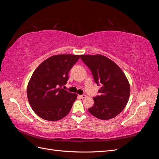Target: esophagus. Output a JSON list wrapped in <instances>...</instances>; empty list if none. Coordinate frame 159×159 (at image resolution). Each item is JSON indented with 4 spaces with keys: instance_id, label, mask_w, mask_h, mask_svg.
<instances>
[{
    "instance_id": "esophagus-1",
    "label": "esophagus",
    "mask_w": 159,
    "mask_h": 159,
    "mask_svg": "<svg viewBox=\"0 0 159 159\" xmlns=\"http://www.w3.org/2000/svg\"><path fill=\"white\" fill-rule=\"evenodd\" d=\"M79 97L81 98V99H84L87 96H86V95H79Z\"/></svg>"
}]
</instances>
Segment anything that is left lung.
Wrapping results in <instances>:
<instances>
[{"mask_svg": "<svg viewBox=\"0 0 159 159\" xmlns=\"http://www.w3.org/2000/svg\"><path fill=\"white\" fill-rule=\"evenodd\" d=\"M80 57L93 76L95 82L102 87L100 95L93 98V106L89 112L99 119L114 118L125 107L130 95V85L121 69L104 56L81 55Z\"/></svg>", "mask_w": 159, "mask_h": 159, "instance_id": "1", "label": "left lung"}]
</instances>
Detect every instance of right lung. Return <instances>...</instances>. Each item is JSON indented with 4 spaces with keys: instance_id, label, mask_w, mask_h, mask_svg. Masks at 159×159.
<instances>
[{
    "instance_id": "obj_1",
    "label": "right lung",
    "mask_w": 159,
    "mask_h": 159,
    "mask_svg": "<svg viewBox=\"0 0 159 159\" xmlns=\"http://www.w3.org/2000/svg\"><path fill=\"white\" fill-rule=\"evenodd\" d=\"M80 55L52 56L34 71L27 87L30 106L36 115L47 121H55L69 113L77 94L62 88L68 80V72Z\"/></svg>"
}]
</instances>
